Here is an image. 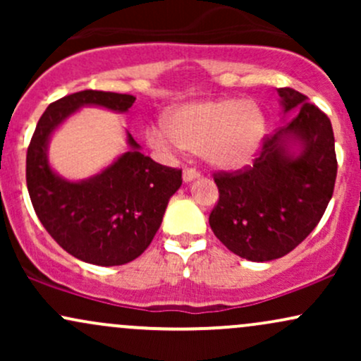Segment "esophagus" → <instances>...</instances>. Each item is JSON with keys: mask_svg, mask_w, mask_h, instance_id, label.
I'll list each match as a JSON object with an SVG mask.
<instances>
[{"mask_svg": "<svg viewBox=\"0 0 361 361\" xmlns=\"http://www.w3.org/2000/svg\"><path fill=\"white\" fill-rule=\"evenodd\" d=\"M197 178H200V173H198L197 169H193V168H185L183 169V181H185V183H190V181L197 180Z\"/></svg>", "mask_w": 361, "mask_h": 361, "instance_id": "obj_1", "label": "esophagus"}]
</instances>
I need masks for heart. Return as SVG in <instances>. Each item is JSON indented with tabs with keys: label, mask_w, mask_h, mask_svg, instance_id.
Returning <instances> with one entry per match:
<instances>
[{
	"label": "heart",
	"mask_w": 361,
	"mask_h": 361,
	"mask_svg": "<svg viewBox=\"0 0 361 361\" xmlns=\"http://www.w3.org/2000/svg\"><path fill=\"white\" fill-rule=\"evenodd\" d=\"M164 123L147 128V140L161 151L200 152L221 171L250 168L264 146L268 115L252 98H215L185 103L168 111Z\"/></svg>",
	"instance_id": "b5f03b06"
}]
</instances>
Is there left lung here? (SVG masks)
<instances>
[{"label": "left lung", "mask_w": 361, "mask_h": 361, "mask_svg": "<svg viewBox=\"0 0 361 361\" xmlns=\"http://www.w3.org/2000/svg\"><path fill=\"white\" fill-rule=\"evenodd\" d=\"M283 127L251 168L219 173L209 217L215 238L244 259L281 258L312 233L333 197L338 163L331 120L305 94L279 90Z\"/></svg>", "instance_id": "1"}]
</instances>
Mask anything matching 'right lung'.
<instances>
[{"label": "right lung", "mask_w": 361, "mask_h": 361, "mask_svg": "<svg viewBox=\"0 0 361 361\" xmlns=\"http://www.w3.org/2000/svg\"><path fill=\"white\" fill-rule=\"evenodd\" d=\"M135 97L85 90L51 103L27 151V188L37 217L62 250L98 267H118L142 255L181 186V171L140 152L127 132V152L97 175L68 180L49 163L54 132L82 106L127 114Z\"/></svg>", "instance_id": "right-lung-1"}]
</instances>
